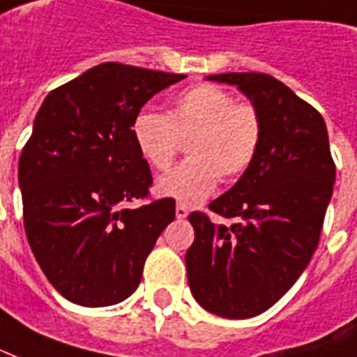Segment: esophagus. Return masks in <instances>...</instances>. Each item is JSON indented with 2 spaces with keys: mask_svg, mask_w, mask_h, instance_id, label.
Wrapping results in <instances>:
<instances>
[{
  "mask_svg": "<svg viewBox=\"0 0 357 357\" xmlns=\"http://www.w3.org/2000/svg\"><path fill=\"white\" fill-rule=\"evenodd\" d=\"M187 215H189V210H187V206H183V204L176 206V218L185 219Z\"/></svg>",
  "mask_w": 357,
  "mask_h": 357,
  "instance_id": "obj_1",
  "label": "esophagus"
}]
</instances>
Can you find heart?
<instances>
[{
    "mask_svg": "<svg viewBox=\"0 0 357 357\" xmlns=\"http://www.w3.org/2000/svg\"><path fill=\"white\" fill-rule=\"evenodd\" d=\"M139 155L155 170H168L187 142L189 157L157 181V192L197 204L215 191L221 178H240L253 165L263 138V121L252 104H234L215 84H195L170 100L166 115L142 112L132 123Z\"/></svg>",
    "mask_w": 357,
    "mask_h": 357,
    "instance_id": "1",
    "label": "heart"
}]
</instances>
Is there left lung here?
I'll list each match as a JSON object with an SVG mask.
<instances>
[{"label": "left lung", "mask_w": 357, "mask_h": 357, "mask_svg": "<svg viewBox=\"0 0 357 357\" xmlns=\"http://www.w3.org/2000/svg\"><path fill=\"white\" fill-rule=\"evenodd\" d=\"M263 121L253 165L210 204L229 227L189 215L195 242L185 253L192 297L208 312L244 319L265 312L297 282L318 245L335 183L326 121L266 73H219Z\"/></svg>", "instance_id": "obj_1"}]
</instances>
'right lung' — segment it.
<instances>
[{
    "label": "right lung",
    "instance_id": "add662e5",
    "mask_svg": "<svg viewBox=\"0 0 357 357\" xmlns=\"http://www.w3.org/2000/svg\"><path fill=\"white\" fill-rule=\"evenodd\" d=\"M187 75L94 66L39 107L18 160L24 229L41 271L81 306L117 305L136 291L153 245L176 218V200L144 199L151 170L132 123L157 92Z\"/></svg>",
    "mask_w": 357,
    "mask_h": 357
}]
</instances>
